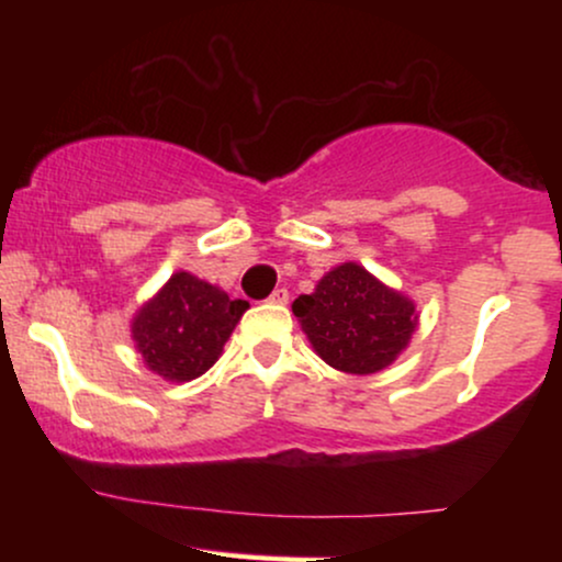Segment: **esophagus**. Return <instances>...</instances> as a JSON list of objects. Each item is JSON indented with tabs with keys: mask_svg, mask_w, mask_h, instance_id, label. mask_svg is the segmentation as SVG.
<instances>
[{
	"mask_svg": "<svg viewBox=\"0 0 562 562\" xmlns=\"http://www.w3.org/2000/svg\"><path fill=\"white\" fill-rule=\"evenodd\" d=\"M288 299H290L288 290L285 288H277L274 293L269 295V303H280V306H282V303H288Z\"/></svg>",
	"mask_w": 562,
	"mask_h": 562,
	"instance_id": "34e87169",
	"label": "esophagus"
}]
</instances>
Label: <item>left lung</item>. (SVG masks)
I'll list each match as a JSON object with an SVG mask.
<instances>
[{
	"label": "left lung",
	"mask_w": 562,
	"mask_h": 562,
	"mask_svg": "<svg viewBox=\"0 0 562 562\" xmlns=\"http://www.w3.org/2000/svg\"><path fill=\"white\" fill-rule=\"evenodd\" d=\"M293 314L314 351L348 375L385 370L417 327L415 303L353 261L330 269L312 295H299Z\"/></svg>",
	"instance_id": "obj_1"
}]
</instances>
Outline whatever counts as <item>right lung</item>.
Returning <instances> with one entry per match:
<instances>
[{"label":"right lung","mask_w":562,"mask_h":562,"mask_svg":"<svg viewBox=\"0 0 562 562\" xmlns=\"http://www.w3.org/2000/svg\"><path fill=\"white\" fill-rule=\"evenodd\" d=\"M245 308L248 301H232L222 288L177 272L134 317V346L147 370L187 383L214 367Z\"/></svg>","instance_id":"right-lung-1"}]
</instances>
